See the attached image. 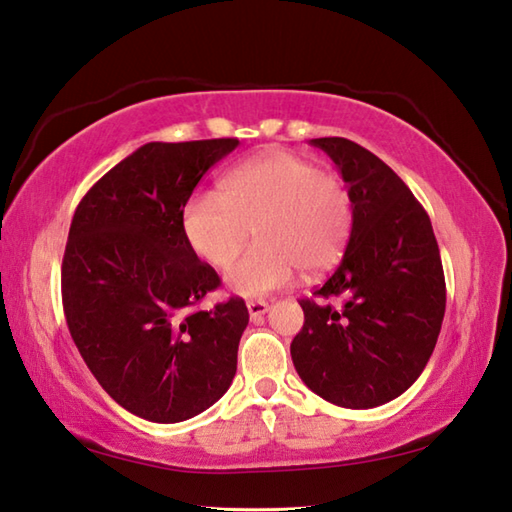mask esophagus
Segmentation results:
<instances>
[{
	"label": "esophagus",
	"mask_w": 512,
	"mask_h": 512,
	"mask_svg": "<svg viewBox=\"0 0 512 512\" xmlns=\"http://www.w3.org/2000/svg\"><path fill=\"white\" fill-rule=\"evenodd\" d=\"M248 306V315L253 322H257V319H262V315L268 313V302H264V299H250V302L246 304Z\"/></svg>",
	"instance_id": "esophagus-1"
}]
</instances>
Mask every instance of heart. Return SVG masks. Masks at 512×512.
Listing matches in <instances>:
<instances>
[{"instance_id": "b5f03b06", "label": "heart", "mask_w": 512, "mask_h": 512, "mask_svg": "<svg viewBox=\"0 0 512 512\" xmlns=\"http://www.w3.org/2000/svg\"><path fill=\"white\" fill-rule=\"evenodd\" d=\"M230 290L262 297L293 282L297 268L319 275L342 259L353 230V202L342 179L308 159L270 150L222 177L217 195L190 197L182 210L186 244L206 264L226 268Z\"/></svg>"}]
</instances>
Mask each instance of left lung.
<instances>
[{
  "instance_id": "8db88e82",
  "label": "left lung",
  "mask_w": 512,
  "mask_h": 512,
  "mask_svg": "<svg viewBox=\"0 0 512 512\" xmlns=\"http://www.w3.org/2000/svg\"><path fill=\"white\" fill-rule=\"evenodd\" d=\"M310 144L348 184L353 230L319 304L302 299L290 344L302 382L342 408H375L415 384L433 355L446 310L439 246L424 206L390 166L344 137ZM343 297L335 309L327 302Z\"/></svg>"
}]
</instances>
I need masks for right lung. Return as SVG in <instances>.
<instances>
[{
	"label": "right lung",
	"instance_id": "add662e5",
	"mask_svg": "<svg viewBox=\"0 0 512 512\" xmlns=\"http://www.w3.org/2000/svg\"><path fill=\"white\" fill-rule=\"evenodd\" d=\"M237 144H144L88 190L68 230L70 337L99 386L148 422H184L233 384L248 308L239 297L197 308L222 282L186 244L182 210Z\"/></svg>",
	"mask_w": 512,
	"mask_h": 512
}]
</instances>
